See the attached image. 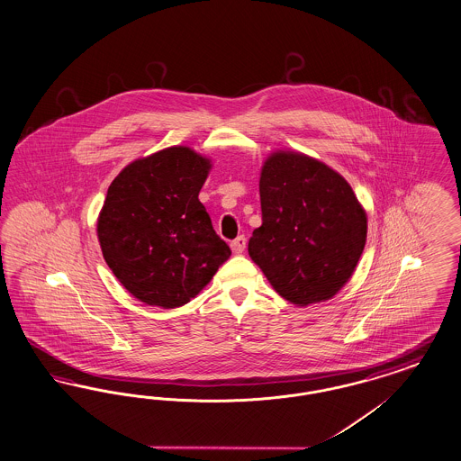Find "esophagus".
Returning a JSON list of instances; mask_svg holds the SVG:
<instances>
[{"label":"esophagus","mask_w":461,"mask_h":461,"mask_svg":"<svg viewBox=\"0 0 461 461\" xmlns=\"http://www.w3.org/2000/svg\"><path fill=\"white\" fill-rule=\"evenodd\" d=\"M231 250H233V254H241L243 250H245V247H247V239L243 237V235H240L237 239L231 241Z\"/></svg>","instance_id":"esophagus-1"}]
</instances>
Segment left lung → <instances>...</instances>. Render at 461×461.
Returning <instances> with one entry per match:
<instances>
[{
  "mask_svg": "<svg viewBox=\"0 0 461 461\" xmlns=\"http://www.w3.org/2000/svg\"><path fill=\"white\" fill-rule=\"evenodd\" d=\"M262 224L249 256L279 295L296 307L326 302L355 273L367 240V214L332 167L295 150L262 165Z\"/></svg>",
  "mask_w": 461,
  "mask_h": 461,
  "instance_id": "obj_1",
  "label": "left lung"
}]
</instances>
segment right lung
I'll use <instances>...</instances> for the list:
<instances>
[{"label": "right lung", "instance_id": "right-lung-1", "mask_svg": "<svg viewBox=\"0 0 461 461\" xmlns=\"http://www.w3.org/2000/svg\"><path fill=\"white\" fill-rule=\"evenodd\" d=\"M211 166L173 146L131 161L111 182L97 239L113 275L146 305L188 303L231 256L199 201Z\"/></svg>", "mask_w": 461, "mask_h": 461}]
</instances>
